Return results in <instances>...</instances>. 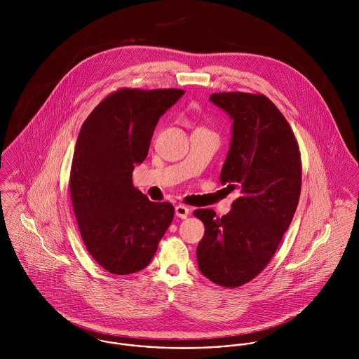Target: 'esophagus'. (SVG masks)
<instances>
[{
	"instance_id": "1",
	"label": "esophagus",
	"mask_w": 359,
	"mask_h": 359,
	"mask_svg": "<svg viewBox=\"0 0 359 359\" xmlns=\"http://www.w3.org/2000/svg\"><path fill=\"white\" fill-rule=\"evenodd\" d=\"M175 215L184 219V218H187L189 215V208L184 205H175Z\"/></svg>"
}]
</instances>
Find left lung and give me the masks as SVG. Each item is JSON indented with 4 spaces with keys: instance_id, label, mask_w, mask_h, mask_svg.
I'll return each instance as SVG.
<instances>
[{
    "instance_id": "1",
    "label": "left lung",
    "mask_w": 359,
    "mask_h": 359,
    "mask_svg": "<svg viewBox=\"0 0 359 359\" xmlns=\"http://www.w3.org/2000/svg\"><path fill=\"white\" fill-rule=\"evenodd\" d=\"M233 120L231 148L221 170L226 191H239L229 214H194L205 224L198 245L201 272L233 289L268 265L287 231L302 192V154L292 127L269 98L250 93L211 94Z\"/></svg>"
}]
</instances>
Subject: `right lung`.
I'll return each mask as SVG.
<instances>
[{
	"label": "right lung",
	"mask_w": 359,
	"mask_h": 359,
	"mask_svg": "<svg viewBox=\"0 0 359 359\" xmlns=\"http://www.w3.org/2000/svg\"><path fill=\"white\" fill-rule=\"evenodd\" d=\"M185 94L177 88H118L81 126L69 189L81 239L110 273L149 265L174 218V205L151 202L133 184L160 116Z\"/></svg>",
	"instance_id": "add662e5"
}]
</instances>
